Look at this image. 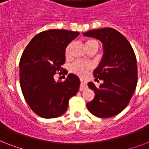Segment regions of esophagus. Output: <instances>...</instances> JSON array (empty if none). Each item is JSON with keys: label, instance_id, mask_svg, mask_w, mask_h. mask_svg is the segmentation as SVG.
<instances>
[{"label": "esophagus", "instance_id": "obj_1", "mask_svg": "<svg viewBox=\"0 0 149 149\" xmlns=\"http://www.w3.org/2000/svg\"><path fill=\"white\" fill-rule=\"evenodd\" d=\"M86 88H87V83L83 80V79H80V87H79V90L80 91H84Z\"/></svg>", "mask_w": 149, "mask_h": 149}]
</instances>
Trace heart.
Segmentation results:
<instances>
[{
  "mask_svg": "<svg viewBox=\"0 0 149 149\" xmlns=\"http://www.w3.org/2000/svg\"><path fill=\"white\" fill-rule=\"evenodd\" d=\"M97 42L95 40H92V39H89L86 42V47L87 48L92 44ZM71 47H72V43H70L67 45V47L65 48V58H70V51H71ZM92 69V65L90 63H84V62H81V61H77L75 62L74 63H72L71 66H70V71L74 73V74L77 75L79 77H85L88 73L89 70H91Z\"/></svg>",
  "mask_w": 149,
  "mask_h": 149,
  "instance_id": "heart-1",
  "label": "heart"
}]
</instances>
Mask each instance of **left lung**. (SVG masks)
Masks as SVG:
<instances>
[{"label":"left lung","instance_id":"1","mask_svg":"<svg viewBox=\"0 0 149 149\" xmlns=\"http://www.w3.org/2000/svg\"><path fill=\"white\" fill-rule=\"evenodd\" d=\"M104 45V56L93 71L95 80H103L99 87L90 82L88 86L96 95L86 104L89 111L96 117L107 118L120 113L127 106L138 82L136 56L127 39L111 28L94 29L83 33Z\"/></svg>","mask_w":149,"mask_h":149}]
</instances>
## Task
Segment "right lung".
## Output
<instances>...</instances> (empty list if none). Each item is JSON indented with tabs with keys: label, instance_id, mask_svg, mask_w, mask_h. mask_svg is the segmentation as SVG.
Returning <instances> with one entry per match:
<instances>
[{
	"label": "right lung",
	"instance_id": "1",
	"mask_svg": "<svg viewBox=\"0 0 149 149\" xmlns=\"http://www.w3.org/2000/svg\"><path fill=\"white\" fill-rule=\"evenodd\" d=\"M78 31L50 29L36 35L29 43L19 63L20 85L27 104L43 118H55L65 113L70 98L79 91V77L70 73L63 82L54 75L67 74L62 68L65 49L79 36ZM63 72H62L61 71Z\"/></svg>",
	"mask_w": 149,
	"mask_h": 149
}]
</instances>
